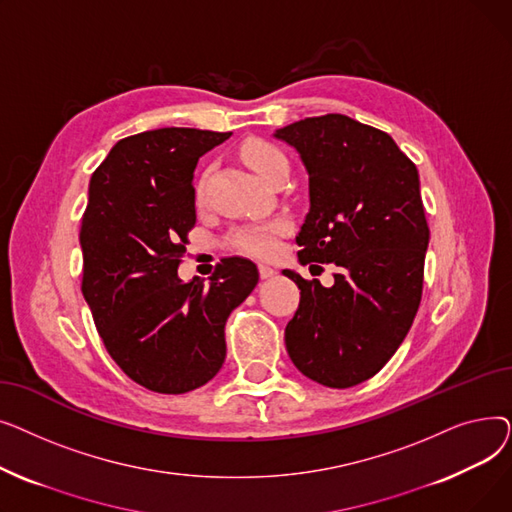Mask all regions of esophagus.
I'll return each instance as SVG.
<instances>
[{"instance_id":"34e87169","label":"esophagus","mask_w":512,"mask_h":512,"mask_svg":"<svg viewBox=\"0 0 512 512\" xmlns=\"http://www.w3.org/2000/svg\"><path fill=\"white\" fill-rule=\"evenodd\" d=\"M259 276H261L263 280L274 278V276H276V270H274V267H270V265H259Z\"/></svg>"}]
</instances>
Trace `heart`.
I'll return each mask as SVG.
<instances>
[{
  "instance_id": "heart-1",
  "label": "heart",
  "mask_w": 512,
  "mask_h": 512,
  "mask_svg": "<svg viewBox=\"0 0 512 512\" xmlns=\"http://www.w3.org/2000/svg\"><path fill=\"white\" fill-rule=\"evenodd\" d=\"M240 155H242V159H245V164L261 180H265L276 168L288 166L286 155L276 145L261 141V139H253V141L242 145ZM195 195H197V199H201L203 184L197 186ZM288 228H290V222L284 218L274 220L270 224H263V226L240 228L232 234L230 245L234 251L251 255V257H270L278 247V236L284 234Z\"/></svg>"
}]
</instances>
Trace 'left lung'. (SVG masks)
I'll list each match as a JSON object with an SVG mask.
<instances>
[{"instance_id":"left-lung-1","label":"left lung","mask_w":512,"mask_h":512,"mask_svg":"<svg viewBox=\"0 0 512 512\" xmlns=\"http://www.w3.org/2000/svg\"><path fill=\"white\" fill-rule=\"evenodd\" d=\"M274 137L299 151L309 174L299 261L338 267L330 288L284 270L301 288L286 351L309 380L351 388L390 361L421 303L429 228L419 174L390 134L342 114Z\"/></svg>"}]
</instances>
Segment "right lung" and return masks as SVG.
<instances>
[{
    "mask_svg": "<svg viewBox=\"0 0 512 512\" xmlns=\"http://www.w3.org/2000/svg\"><path fill=\"white\" fill-rule=\"evenodd\" d=\"M230 132L157 128L118 141L93 172L80 226L83 297L107 353L159 394L207 384L226 359V319L259 282L253 261L228 257L209 284L182 282L195 226L193 172Z\"/></svg>",
    "mask_w": 512,
    "mask_h": 512,
    "instance_id": "obj_1",
    "label": "right lung"
}]
</instances>
